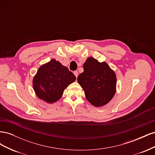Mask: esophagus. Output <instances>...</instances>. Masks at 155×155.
<instances>
[{"label": "esophagus", "instance_id": "34e87169", "mask_svg": "<svg viewBox=\"0 0 155 155\" xmlns=\"http://www.w3.org/2000/svg\"><path fill=\"white\" fill-rule=\"evenodd\" d=\"M74 74L75 75V76H76V78H78V71H76H76H74Z\"/></svg>", "mask_w": 155, "mask_h": 155}]
</instances>
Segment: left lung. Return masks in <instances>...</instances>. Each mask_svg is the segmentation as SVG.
I'll return each mask as SVG.
<instances>
[{
    "label": "left lung",
    "mask_w": 155,
    "mask_h": 155,
    "mask_svg": "<svg viewBox=\"0 0 155 155\" xmlns=\"http://www.w3.org/2000/svg\"><path fill=\"white\" fill-rule=\"evenodd\" d=\"M84 71L78 82L85 91L87 100L95 107L106 105L114 97L116 87L114 72L105 62L88 58L83 64Z\"/></svg>",
    "instance_id": "8db88e82"
}]
</instances>
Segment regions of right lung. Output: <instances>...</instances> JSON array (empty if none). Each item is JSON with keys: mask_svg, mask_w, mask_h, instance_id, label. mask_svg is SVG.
<instances>
[{"mask_svg": "<svg viewBox=\"0 0 155 155\" xmlns=\"http://www.w3.org/2000/svg\"><path fill=\"white\" fill-rule=\"evenodd\" d=\"M76 79L68 68L51 59L39 68L33 80V86L40 99L51 104L61 97L64 89Z\"/></svg>", "mask_w": 155, "mask_h": 155, "instance_id": "obj_1", "label": "right lung"}]
</instances>
